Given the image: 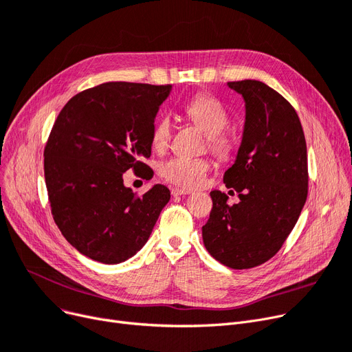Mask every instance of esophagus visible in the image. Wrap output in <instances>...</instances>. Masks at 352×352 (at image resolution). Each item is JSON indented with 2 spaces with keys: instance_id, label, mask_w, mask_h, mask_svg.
<instances>
[{
  "instance_id": "1",
  "label": "esophagus",
  "mask_w": 352,
  "mask_h": 352,
  "mask_svg": "<svg viewBox=\"0 0 352 352\" xmlns=\"http://www.w3.org/2000/svg\"><path fill=\"white\" fill-rule=\"evenodd\" d=\"M192 191L191 190H186V188H173L171 190V194L174 195V197H179V195H188V194H191Z\"/></svg>"
}]
</instances>
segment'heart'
<instances>
[{
	"label": "heart",
	"mask_w": 352,
	"mask_h": 352,
	"mask_svg": "<svg viewBox=\"0 0 352 352\" xmlns=\"http://www.w3.org/2000/svg\"><path fill=\"white\" fill-rule=\"evenodd\" d=\"M186 114L207 134L210 148L217 155L227 157L231 153V142L223 135L228 128L230 118L226 108L218 100L199 94L187 102ZM171 131V118L162 116L153 128L151 141L154 148L164 150L170 144ZM208 171L210 162L206 158L174 157L162 164L161 177L179 187L197 188L206 181Z\"/></svg>",
	"instance_id": "obj_1"
}]
</instances>
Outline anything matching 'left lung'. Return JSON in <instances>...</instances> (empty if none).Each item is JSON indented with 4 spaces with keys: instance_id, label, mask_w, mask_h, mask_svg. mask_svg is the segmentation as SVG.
I'll return each mask as SVG.
<instances>
[{
    "instance_id": "left-lung-1",
    "label": "left lung",
    "mask_w": 352,
    "mask_h": 352,
    "mask_svg": "<svg viewBox=\"0 0 352 352\" xmlns=\"http://www.w3.org/2000/svg\"><path fill=\"white\" fill-rule=\"evenodd\" d=\"M227 85L245 102L241 145L224 174L239 202L211 191L202 239L217 261L245 270L278 252L297 224L308 194L307 144L297 113L275 89L255 80Z\"/></svg>"
}]
</instances>
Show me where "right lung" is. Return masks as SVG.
Listing matches in <instances>:
<instances>
[{"label": "right lung", "mask_w": 352, "mask_h": 352, "mask_svg": "<svg viewBox=\"0 0 352 352\" xmlns=\"http://www.w3.org/2000/svg\"><path fill=\"white\" fill-rule=\"evenodd\" d=\"M171 85L105 82L72 97L44 151L51 212L67 241L102 264H120L148 241L170 190L155 184L142 197L124 186L129 168H151V134Z\"/></svg>", "instance_id": "obj_1"}]
</instances>
